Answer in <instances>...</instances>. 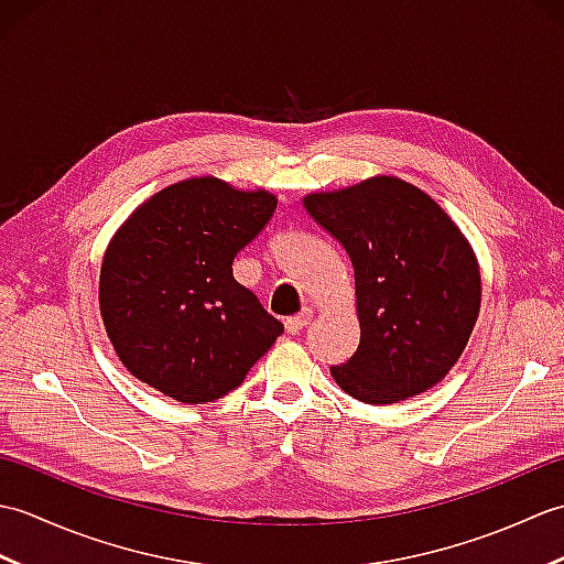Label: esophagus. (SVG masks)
<instances>
[{
	"label": "esophagus",
	"instance_id": "34e87169",
	"mask_svg": "<svg viewBox=\"0 0 564 564\" xmlns=\"http://www.w3.org/2000/svg\"><path fill=\"white\" fill-rule=\"evenodd\" d=\"M310 319H313V310H310V307H303L301 313H297V315H291V317H285V319H283L285 332H289V334H297V332H301L303 327H307V325H310Z\"/></svg>",
	"mask_w": 564,
	"mask_h": 564
}]
</instances>
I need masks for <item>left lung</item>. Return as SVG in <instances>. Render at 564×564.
I'll return each instance as SVG.
<instances>
[{"label": "left lung", "mask_w": 564, "mask_h": 564, "mask_svg": "<svg viewBox=\"0 0 564 564\" xmlns=\"http://www.w3.org/2000/svg\"><path fill=\"white\" fill-rule=\"evenodd\" d=\"M303 206L354 267L361 341L349 361L332 366L339 388L366 404L434 388L480 313V269L458 225L398 176L310 194Z\"/></svg>", "instance_id": "1"}]
</instances>
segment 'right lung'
I'll return each instance as SVG.
<instances>
[{
    "label": "right lung",
    "mask_w": 564,
    "mask_h": 564,
    "mask_svg": "<svg viewBox=\"0 0 564 564\" xmlns=\"http://www.w3.org/2000/svg\"><path fill=\"white\" fill-rule=\"evenodd\" d=\"M275 203L263 188L196 176L148 198L113 235L99 307L138 380L186 404L220 400L281 337V322L232 275Z\"/></svg>",
    "instance_id": "add662e5"
}]
</instances>
